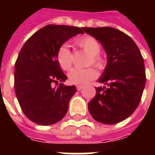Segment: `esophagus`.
<instances>
[{
	"mask_svg": "<svg viewBox=\"0 0 155 155\" xmlns=\"http://www.w3.org/2000/svg\"><path fill=\"white\" fill-rule=\"evenodd\" d=\"M83 87H84L83 85H77V86H76V88H77L78 91H80V90L82 89Z\"/></svg>",
	"mask_w": 155,
	"mask_h": 155,
	"instance_id": "esophagus-1",
	"label": "esophagus"
}]
</instances>
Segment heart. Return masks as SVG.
Wrapping results in <instances>:
<instances>
[{
    "label": "heart",
    "mask_w": 155,
    "mask_h": 155,
    "mask_svg": "<svg viewBox=\"0 0 155 155\" xmlns=\"http://www.w3.org/2000/svg\"><path fill=\"white\" fill-rule=\"evenodd\" d=\"M78 45L84 51L92 55V63L97 68H103L104 62L98 54L101 52V46L96 38L91 36H85L77 41ZM57 60L63 70L70 69L72 64V57L69 47L67 44L62 45L57 52ZM68 80L73 84H84L90 80H94L97 76V71L94 68H88L81 69V68H73L68 73Z\"/></svg>",
    "instance_id": "obj_1"
}]
</instances>
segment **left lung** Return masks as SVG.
Returning <instances> with one entry per match:
<instances>
[{"mask_svg": "<svg viewBox=\"0 0 155 155\" xmlns=\"http://www.w3.org/2000/svg\"><path fill=\"white\" fill-rule=\"evenodd\" d=\"M98 40L107 54V64L98 82L88 111L98 122L114 125L132 115L139 104L146 85L144 59L134 41L113 27H84Z\"/></svg>", "mask_w": 155, "mask_h": 155, "instance_id": "left-lung-1", "label": "left lung"}]
</instances>
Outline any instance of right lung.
I'll list each match as a JSON object with an SVG mask.
<instances>
[{"instance_id":"add662e5","label":"right lung","mask_w":155,"mask_h":155,"mask_svg":"<svg viewBox=\"0 0 155 155\" xmlns=\"http://www.w3.org/2000/svg\"><path fill=\"white\" fill-rule=\"evenodd\" d=\"M84 34L82 29L48 25L35 33L21 49L14 68V89L23 113L41 125L58 122L68 110L75 85L58 82L68 79L57 60L58 48L71 38Z\"/></svg>"}]
</instances>
